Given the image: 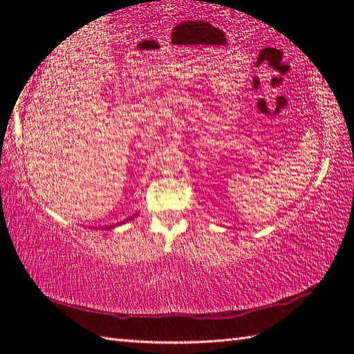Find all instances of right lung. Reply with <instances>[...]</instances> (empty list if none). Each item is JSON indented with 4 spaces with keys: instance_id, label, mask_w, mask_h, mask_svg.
I'll return each instance as SVG.
<instances>
[{
    "instance_id": "right-lung-1",
    "label": "right lung",
    "mask_w": 354,
    "mask_h": 354,
    "mask_svg": "<svg viewBox=\"0 0 354 354\" xmlns=\"http://www.w3.org/2000/svg\"><path fill=\"white\" fill-rule=\"evenodd\" d=\"M108 228H111V227H108Z\"/></svg>"
}]
</instances>
